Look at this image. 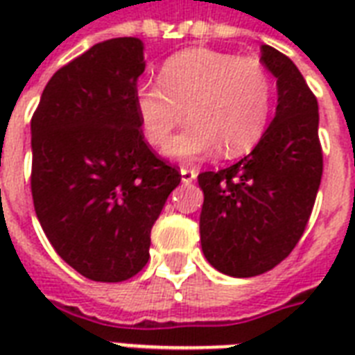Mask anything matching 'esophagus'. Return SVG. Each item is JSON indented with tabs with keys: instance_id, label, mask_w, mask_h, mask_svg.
I'll return each mask as SVG.
<instances>
[{
	"instance_id": "obj_1",
	"label": "esophagus",
	"mask_w": 355,
	"mask_h": 355,
	"mask_svg": "<svg viewBox=\"0 0 355 355\" xmlns=\"http://www.w3.org/2000/svg\"><path fill=\"white\" fill-rule=\"evenodd\" d=\"M180 177H182L184 184H191L195 178H197V171L191 169V167H182V169H180Z\"/></svg>"
}]
</instances>
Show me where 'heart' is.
I'll use <instances>...</instances> for the list:
<instances>
[{"mask_svg": "<svg viewBox=\"0 0 355 355\" xmlns=\"http://www.w3.org/2000/svg\"><path fill=\"white\" fill-rule=\"evenodd\" d=\"M275 85L256 58L189 47L164 60L158 83L134 90V107L147 141L162 145L184 118L189 123L164 147L175 160H200L223 149L239 156L267 130Z\"/></svg>", "mask_w": 355, "mask_h": 355, "instance_id": "1", "label": "heart"}]
</instances>
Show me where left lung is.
<instances>
[{"label": "left lung", "instance_id": "obj_1", "mask_svg": "<svg viewBox=\"0 0 355 355\" xmlns=\"http://www.w3.org/2000/svg\"><path fill=\"white\" fill-rule=\"evenodd\" d=\"M259 60L276 77L275 119L250 155L199 175L202 252L236 278L263 275L291 254L322 177L317 97L284 53L261 46Z\"/></svg>", "mask_w": 355, "mask_h": 355}]
</instances>
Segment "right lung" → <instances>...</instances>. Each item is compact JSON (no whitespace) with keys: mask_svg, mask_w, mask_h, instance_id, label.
Instances as JSON below:
<instances>
[{"mask_svg":"<svg viewBox=\"0 0 355 355\" xmlns=\"http://www.w3.org/2000/svg\"><path fill=\"white\" fill-rule=\"evenodd\" d=\"M144 42L96 44L53 75L31 119V191L60 258L94 282H123L149 259L150 228L180 173L145 144L134 90Z\"/></svg>","mask_w":355,"mask_h":355,"instance_id":"right-lung-1","label":"right lung"}]
</instances>
